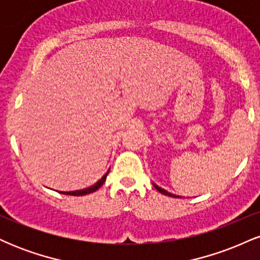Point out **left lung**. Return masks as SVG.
I'll use <instances>...</instances> for the list:
<instances>
[{"label":"left lung","instance_id":"1","mask_svg":"<svg viewBox=\"0 0 260 260\" xmlns=\"http://www.w3.org/2000/svg\"><path fill=\"white\" fill-rule=\"evenodd\" d=\"M154 187L156 188L157 190H159L160 193H162V194H165V196H169V197H174V198H176V196L175 194H171V193L170 192H168V190H165V189H162V188H160L159 186H156V184H154Z\"/></svg>","mask_w":260,"mask_h":260}]
</instances>
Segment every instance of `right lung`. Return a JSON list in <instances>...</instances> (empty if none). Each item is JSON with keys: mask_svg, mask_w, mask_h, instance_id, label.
Instances as JSON below:
<instances>
[{"mask_svg": "<svg viewBox=\"0 0 260 260\" xmlns=\"http://www.w3.org/2000/svg\"><path fill=\"white\" fill-rule=\"evenodd\" d=\"M109 171H110V170H109ZM109 171H107L106 174L104 175L103 177H101L100 180L96 182V183L92 184L91 187L84 188V189H80V190H72V192H59V193H62V194H67V196H85V194H89V193L95 192V190L99 189V188L104 184V182L106 181V177H107V175H109Z\"/></svg>", "mask_w": 260, "mask_h": 260, "instance_id": "obj_1", "label": "right lung"}]
</instances>
